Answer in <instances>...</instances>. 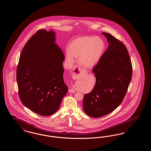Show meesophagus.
<instances>
[{"label": "esophagus", "mask_w": 151, "mask_h": 151, "mask_svg": "<svg viewBox=\"0 0 151 151\" xmlns=\"http://www.w3.org/2000/svg\"><path fill=\"white\" fill-rule=\"evenodd\" d=\"M85 72H86V71L84 69H83L80 67H75L72 70L73 78L75 79V78H79L80 76H82ZM68 91H69L70 93H73L75 92V90L73 88L69 89Z\"/></svg>", "instance_id": "esophagus-1"}]
</instances>
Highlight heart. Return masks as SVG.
Returning a JSON list of instances; mask_svg holds the SVG:
<instances>
[{"label":"heart","instance_id":"b5f03b06","mask_svg":"<svg viewBox=\"0 0 151 151\" xmlns=\"http://www.w3.org/2000/svg\"><path fill=\"white\" fill-rule=\"evenodd\" d=\"M105 50V43L100 38L92 36L80 37L70 45L66 51L65 58L70 65L75 62V57L78 58V62L86 68L93 67L100 60Z\"/></svg>","mask_w":151,"mask_h":151}]
</instances>
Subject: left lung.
<instances>
[{
	"label": "left lung",
	"mask_w": 151,
	"mask_h": 151,
	"mask_svg": "<svg viewBox=\"0 0 151 151\" xmlns=\"http://www.w3.org/2000/svg\"><path fill=\"white\" fill-rule=\"evenodd\" d=\"M102 34L107 38L109 46L94 66L96 84L91 93L85 94L83 104L85 113L94 118L107 115L122 103L132 75L125 45L109 33Z\"/></svg>",
	"instance_id": "left-lung-1"
}]
</instances>
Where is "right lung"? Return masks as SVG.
<instances>
[{"instance_id":"1","label":"right lung","mask_w":151,"mask_h":151,"mask_svg":"<svg viewBox=\"0 0 151 151\" xmlns=\"http://www.w3.org/2000/svg\"><path fill=\"white\" fill-rule=\"evenodd\" d=\"M55 36L52 30H38L24 46L17 67L20 100L43 116L54 114L68 91L63 80L65 55Z\"/></svg>"}]
</instances>
